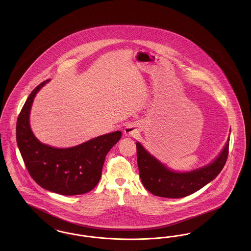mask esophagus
Segmentation results:
<instances>
[{
  "label": "esophagus",
  "mask_w": 251,
  "mask_h": 251,
  "mask_svg": "<svg viewBox=\"0 0 251 251\" xmlns=\"http://www.w3.org/2000/svg\"><path fill=\"white\" fill-rule=\"evenodd\" d=\"M123 133L125 136H136L138 133H139V130H138V127L136 125H133V124H128L125 128H124V131Z\"/></svg>",
  "instance_id": "obj_1"
}]
</instances>
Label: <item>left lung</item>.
Segmentation results:
<instances>
[{"label":"left lung","mask_w":251,"mask_h":251,"mask_svg":"<svg viewBox=\"0 0 251 251\" xmlns=\"http://www.w3.org/2000/svg\"><path fill=\"white\" fill-rule=\"evenodd\" d=\"M229 136L214 161L190 171H176L151 154L140 142H136L137 165L144 187L152 195L179 199L199 191L215 179L227 161Z\"/></svg>","instance_id":"8db88e82"}]
</instances>
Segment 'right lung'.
Masks as SVG:
<instances>
[{"instance_id": "add662e5", "label": "right lung", "mask_w": 251, "mask_h": 251, "mask_svg": "<svg viewBox=\"0 0 251 251\" xmlns=\"http://www.w3.org/2000/svg\"><path fill=\"white\" fill-rule=\"evenodd\" d=\"M50 81L37 85L25 101L17 121V144L29 174L42 188L64 196L84 194L98 184L105 156L119 142L121 131L105 133L71 148L41 143L31 129L30 112L36 94Z\"/></svg>"}]
</instances>
